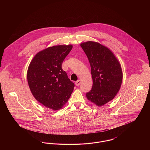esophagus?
Listing matches in <instances>:
<instances>
[{
    "mask_svg": "<svg viewBox=\"0 0 150 150\" xmlns=\"http://www.w3.org/2000/svg\"><path fill=\"white\" fill-rule=\"evenodd\" d=\"M80 83H81V81H80V80H79L76 81L75 82V85L76 86H79L80 84Z\"/></svg>",
    "mask_w": 150,
    "mask_h": 150,
    "instance_id": "esophagus-1",
    "label": "esophagus"
}]
</instances>
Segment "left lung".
<instances>
[{
  "mask_svg": "<svg viewBox=\"0 0 150 150\" xmlns=\"http://www.w3.org/2000/svg\"><path fill=\"white\" fill-rule=\"evenodd\" d=\"M81 47L88 58L93 79L92 88L86 96L101 106L114 99L122 80L121 65L113 53L105 46L94 42L81 43Z\"/></svg>",
  "mask_w": 150,
  "mask_h": 150,
  "instance_id": "8db88e82",
  "label": "left lung"
}]
</instances>
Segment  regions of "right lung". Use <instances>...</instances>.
Returning <instances> with one entry per match:
<instances>
[{"instance_id":"obj_1","label":"right lung","mask_w":150,"mask_h":150,"mask_svg":"<svg viewBox=\"0 0 150 150\" xmlns=\"http://www.w3.org/2000/svg\"><path fill=\"white\" fill-rule=\"evenodd\" d=\"M72 45H56L38 52L29 64L27 78L30 91L45 107L58 110L70 97L75 85L62 69Z\"/></svg>"}]
</instances>
